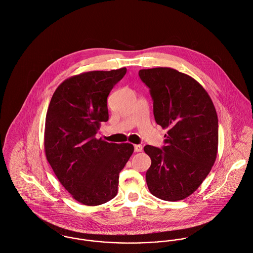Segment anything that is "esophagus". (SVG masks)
I'll return each mask as SVG.
<instances>
[{"label": "esophagus", "mask_w": 253, "mask_h": 253, "mask_svg": "<svg viewBox=\"0 0 253 253\" xmlns=\"http://www.w3.org/2000/svg\"><path fill=\"white\" fill-rule=\"evenodd\" d=\"M134 149H135V152H141L143 151V147L141 145H135Z\"/></svg>", "instance_id": "esophagus-1"}]
</instances>
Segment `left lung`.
Instances as JSON below:
<instances>
[{
  "instance_id": "left-lung-1",
  "label": "left lung",
  "mask_w": 253,
  "mask_h": 253,
  "mask_svg": "<svg viewBox=\"0 0 253 253\" xmlns=\"http://www.w3.org/2000/svg\"><path fill=\"white\" fill-rule=\"evenodd\" d=\"M139 76L150 88L155 122L168 130L162 149L144 148L152 159L148 188L163 201L184 200L202 185L216 160V109L202 85L176 69H141Z\"/></svg>"
}]
</instances>
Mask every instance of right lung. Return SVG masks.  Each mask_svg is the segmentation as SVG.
<instances>
[{
  "label": "right lung",
  "instance_id": "add662e5",
  "mask_svg": "<svg viewBox=\"0 0 253 253\" xmlns=\"http://www.w3.org/2000/svg\"><path fill=\"white\" fill-rule=\"evenodd\" d=\"M126 67L89 71L64 80L54 91L46 116L47 160L64 189L85 205L96 206L117 195L119 173L134 152L131 144L96 138L108 120L107 97Z\"/></svg>",
  "mask_w": 253,
  "mask_h": 253
}]
</instances>
